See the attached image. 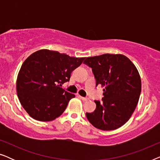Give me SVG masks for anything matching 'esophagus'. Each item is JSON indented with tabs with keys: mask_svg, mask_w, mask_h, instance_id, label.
<instances>
[{
	"mask_svg": "<svg viewBox=\"0 0 160 160\" xmlns=\"http://www.w3.org/2000/svg\"><path fill=\"white\" fill-rule=\"evenodd\" d=\"M79 98H81V99H82L83 101H87V100H89V98H84V97H82V96H79Z\"/></svg>",
	"mask_w": 160,
	"mask_h": 160,
	"instance_id": "1",
	"label": "esophagus"
}]
</instances>
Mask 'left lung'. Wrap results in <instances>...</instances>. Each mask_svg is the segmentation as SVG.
I'll return each mask as SVG.
<instances>
[{
    "label": "left lung",
    "mask_w": 160,
    "mask_h": 160,
    "mask_svg": "<svg viewBox=\"0 0 160 160\" xmlns=\"http://www.w3.org/2000/svg\"><path fill=\"white\" fill-rule=\"evenodd\" d=\"M96 86L104 87L101 101L95 100V110L86 113L89 122L102 130L120 128L130 119L138 102L141 80L136 67L122 54H104L86 58Z\"/></svg>",
    "instance_id": "obj_1"
}]
</instances>
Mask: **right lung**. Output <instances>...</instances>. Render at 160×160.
<instances>
[{"mask_svg":"<svg viewBox=\"0 0 160 160\" xmlns=\"http://www.w3.org/2000/svg\"><path fill=\"white\" fill-rule=\"evenodd\" d=\"M85 58H73L48 49L38 50L23 62L17 79L19 102L28 114L41 122L60 117L74 94L61 86Z\"/></svg>","mask_w":160,"mask_h":160,"instance_id":"1","label":"right lung"}]
</instances>
